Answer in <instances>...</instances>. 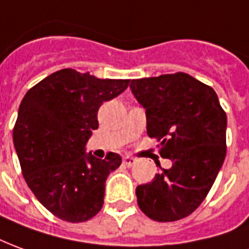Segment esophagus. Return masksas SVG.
I'll list each match as a JSON object with an SVG mask.
<instances>
[{
    "label": "esophagus",
    "instance_id": "34e87169",
    "mask_svg": "<svg viewBox=\"0 0 249 249\" xmlns=\"http://www.w3.org/2000/svg\"><path fill=\"white\" fill-rule=\"evenodd\" d=\"M123 163H124V166L132 167L136 163V159L135 158H130V156H125L124 159H123Z\"/></svg>",
    "mask_w": 249,
    "mask_h": 249
}]
</instances>
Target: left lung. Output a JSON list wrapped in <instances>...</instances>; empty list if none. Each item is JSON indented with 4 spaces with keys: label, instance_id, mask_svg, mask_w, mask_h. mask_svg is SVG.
<instances>
[{
    "label": "left lung",
    "instance_id": "1",
    "mask_svg": "<svg viewBox=\"0 0 249 249\" xmlns=\"http://www.w3.org/2000/svg\"><path fill=\"white\" fill-rule=\"evenodd\" d=\"M145 109L147 133L173 161L137 186L139 208L151 220L177 221L202 203L227 155V114L213 89L185 72L130 81Z\"/></svg>",
    "mask_w": 249,
    "mask_h": 249
}]
</instances>
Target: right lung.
<instances>
[{"label":"right lung","mask_w":249,"mask_h":249,"mask_svg":"<svg viewBox=\"0 0 249 249\" xmlns=\"http://www.w3.org/2000/svg\"><path fill=\"white\" fill-rule=\"evenodd\" d=\"M129 79H100L63 69L24 95L13 142L28 187L58 218L83 222L104 205L107 175L121 164L119 154L98 159L85 145L98 128L105 101L121 94Z\"/></svg>","instance_id":"obj_1"}]
</instances>
